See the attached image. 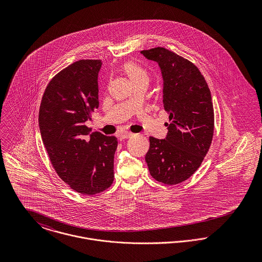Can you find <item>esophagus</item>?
<instances>
[{
    "label": "esophagus",
    "instance_id": "1",
    "mask_svg": "<svg viewBox=\"0 0 262 262\" xmlns=\"http://www.w3.org/2000/svg\"><path fill=\"white\" fill-rule=\"evenodd\" d=\"M132 135H133V134H132L131 132H128V131H124V132H121V133L119 134V139H120V140L128 139V138H130Z\"/></svg>",
    "mask_w": 262,
    "mask_h": 262
}]
</instances>
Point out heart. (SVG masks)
<instances>
[{
    "instance_id": "obj_1",
    "label": "heart",
    "mask_w": 262,
    "mask_h": 262,
    "mask_svg": "<svg viewBox=\"0 0 262 262\" xmlns=\"http://www.w3.org/2000/svg\"><path fill=\"white\" fill-rule=\"evenodd\" d=\"M123 70L134 84L138 81H141V80L148 81V79H149L148 72L144 68H142L141 66H139L135 62H127L124 66Z\"/></svg>"
}]
</instances>
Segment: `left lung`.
Masks as SVG:
<instances>
[{"label": "left lung", "instance_id": "1", "mask_svg": "<svg viewBox=\"0 0 262 262\" xmlns=\"http://www.w3.org/2000/svg\"><path fill=\"white\" fill-rule=\"evenodd\" d=\"M156 61L163 78V106L169 115L165 139L149 137L145 155L151 177L164 185H178L202 164L214 135V108L205 77L189 60L163 48L142 50Z\"/></svg>", "mask_w": 262, "mask_h": 262}]
</instances>
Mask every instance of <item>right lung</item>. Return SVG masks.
<instances>
[{
	"mask_svg": "<svg viewBox=\"0 0 262 262\" xmlns=\"http://www.w3.org/2000/svg\"><path fill=\"white\" fill-rule=\"evenodd\" d=\"M100 59H80L54 75L39 110L41 138L58 177L74 190L93 195L111 187L118 140L91 133L85 122L99 108Z\"/></svg>",
	"mask_w": 262,
	"mask_h": 262,
	"instance_id": "obj_1",
	"label": "right lung"
}]
</instances>
